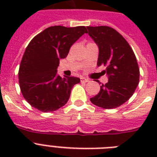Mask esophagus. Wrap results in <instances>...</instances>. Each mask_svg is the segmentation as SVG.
<instances>
[{
	"label": "esophagus",
	"mask_w": 157,
	"mask_h": 157,
	"mask_svg": "<svg viewBox=\"0 0 157 157\" xmlns=\"http://www.w3.org/2000/svg\"><path fill=\"white\" fill-rule=\"evenodd\" d=\"M80 81H81V82H88L90 80L88 79V78H80Z\"/></svg>",
	"instance_id": "34e87169"
}]
</instances>
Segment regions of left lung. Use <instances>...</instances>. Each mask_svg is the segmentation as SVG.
Returning a JSON list of instances; mask_svg holds the SVG:
<instances>
[{
	"label": "left lung",
	"mask_w": 157,
	"mask_h": 157,
	"mask_svg": "<svg viewBox=\"0 0 157 157\" xmlns=\"http://www.w3.org/2000/svg\"><path fill=\"white\" fill-rule=\"evenodd\" d=\"M89 35L99 47L98 66H105L106 84L90 101L102 109H116L128 101L139 82L140 71L132 48L121 34L108 26L87 27ZM99 82V81H97Z\"/></svg>",
	"instance_id": "left-lung-1"
}]
</instances>
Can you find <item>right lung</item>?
I'll use <instances>...</instances> for the list:
<instances>
[{"mask_svg": "<svg viewBox=\"0 0 157 157\" xmlns=\"http://www.w3.org/2000/svg\"><path fill=\"white\" fill-rule=\"evenodd\" d=\"M84 26L66 27L53 26L39 33L27 45L19 69L20 90L26 101L37 110L54 112L66 105L77 77L57 75L59 59L82 34Z\"/></svg>", "mask_w": 157, "mask_h": 157, "instance_id": "right-lung-1", "label": "right lung"}]
</instances>
